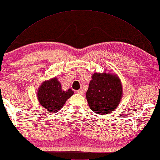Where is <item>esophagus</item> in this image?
<instances>
[{
    "mask_svg": "<svg viewBox=\"0 0 160 160\" xmlns=\"http://www.w3.org/2000/svg\"><path fill=\"white\" fill-rule=\"evenodd\" d=\"M83 90H82V88H80V90H78V91H76V92L77 93H79V94H81V95H82V94H83Z\"/></svg>",
    "mask_w": 160,
    "mask_h": 160,
    "instance_id": "esophagus-1",
    "label": "esophagus"
}]
</instances>
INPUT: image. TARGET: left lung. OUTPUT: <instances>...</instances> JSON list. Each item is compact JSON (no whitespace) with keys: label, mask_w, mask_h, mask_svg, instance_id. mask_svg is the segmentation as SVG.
<instances>
[{"label":"left lung","mask_w":160,"mask_h":160,"mask_svg":"<svg viewBox=\"0 0 160 160\" xmlns=\"http://www.w3.org/2000/svg\"><path fill=\"white\" fill-rule=\"evenodd\" d=\"M90 108L99 115L111 113L119 105L122 97V82L116 74L95 73L86 94Z\"/></svg>","instance_id":"obj_1"}]
</instances>
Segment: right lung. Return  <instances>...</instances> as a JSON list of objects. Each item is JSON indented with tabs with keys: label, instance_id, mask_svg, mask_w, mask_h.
<instances>
[{
	"label": "right lung",
	"instance_id": "right-lung-1",
	"mask_svg": "<svg viewBox=\"0 0 160 160\" xmlns=\"http://www.w3.org/2000/svg\"><path fill=\"white\" fill-rule=\"evenodd\" d=\"M73 94V91L71 88L67 91H63L57 78H53L43 82L40 86L37 97L40 104L47 111L56 113L63 108L65 102Z\"/></svg>",
	"mask_w": 160,
	"mask_h": 160
}]
</instances>
